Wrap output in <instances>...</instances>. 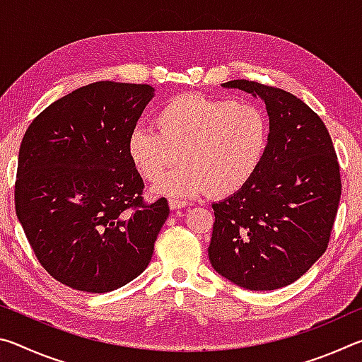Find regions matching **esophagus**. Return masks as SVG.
Here are the masks:
<instances>
[{
  "instance_id": "34e87169",
  "label": "esophagus",
  "mask_w": 362,
  "mask_h": 362,
  "mask_svg": "<svg viewBox=\"0 0 362 362\" xmlns=\"http://www.w3.org/2000/svg\"><path fill=\"white\" fill-rule=\"evenodd\" d=\"M189 204L187 203V201H180V199H169V207L173 211L175 209H183V207H188Z\"/></svg>"
}]
</instances>
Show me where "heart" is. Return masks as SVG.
I'll return each instance as SVG.
<instances>
[{"label":"heart","mask_w":362,"mask_h":362,"mask_svg":"<svg viewBox=\"0 0 362 362\" xmlns=\"http://www.w3.org/2000/svg\"><path fill=\"white\" fill-rule=\"evenodd\" d=\"M151 129L136 127L127 155L146 182H158L179 158L180 166L155 187V193L223 198L240 192L259 168L269 127L265 113L246 102L183 94L164 103Z\"/></svg>","instance_id":"heart-1"}]
</instances>
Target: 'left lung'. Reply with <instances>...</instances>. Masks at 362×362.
Returning <instances> with one entry per match:
<instances>
[{"instance_id": "1", "label": "left lung", "mask_w": 362, "mask_h": 362, "mask_svg": "<svg viewBox=\"0 0 362 362\" xmlns=\"http://www.w3.org/2000/svg\"><path fill=\"white\" fill-rule=\"evenodd\" d=\"M223 88L265 100L269 136L250 180L212 204L209 260L244 289L274 291L326 252L341 194L340 166L326 124L296 95L247 79Z\"/></svg>"}]
</instances>
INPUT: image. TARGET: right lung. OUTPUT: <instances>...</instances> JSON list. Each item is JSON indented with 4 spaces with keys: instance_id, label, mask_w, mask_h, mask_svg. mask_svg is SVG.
<instances>
[{
    "instance_id": "obj_1",
    "label": "right lung",
    "mask_w": 362,
    "mask_h": 362,
    "mask_svg": "<svg viewBox=\"0 0 362 362\" xmlns=\"http://www.w3.org/2000/svg\"><path fill=\"white\" fill-rule=\"evenodd\" d=\"M148 84L97 81L51 103L22 139L16 214L41 267L75 291L131 283L151 260L168 199H144L127 137Z\"/></svg>"
}]
</instances>
